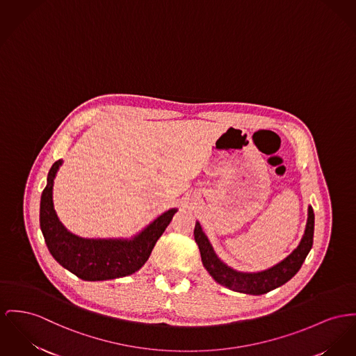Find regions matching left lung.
<instances>
[{"mask_svg": "<svg viewBox=\"0 0 356 356\" xmlns=\"http://www.w3.org/2000/svg\"><path fill=\"white\" fill-rule=\"evenodd\" d=\"M313 232H314V213L312 207H309L305 235L302 237L300 245L277 266L266 271L252 273V274L237 273L220 261L214 254L208 237L205 236V234L202 232V228L198 221L195 222V228H194V238H195V243L198 244L204 267L213 277L216 282L235 291L247 293L252 296H261L286 284L298 273V270L301 268L302 263L312 248Z\"/></svg>", "mask_w": 356, "mask_h": 356, "instance_id": "1", "label": "left lung"}]
</instances>
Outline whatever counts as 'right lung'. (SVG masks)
Segmentation results:
<instances>
[{
    "label": "right lung",
    "instance_id": "obj_1",
    "mask_svg": "<svg viewBox=\"0 0 356 356\" xmlns=\"http://www.w3.org/2000/svg\"><path fill=\"white\" fill-rule=\"evenodd\" d=\"M62 161L48 172L40 201V228L55 261L83 281H106L134 274L151 255L177 209H170L132 240H92L70 234L59 221L52 202L54 178Z\"/></svg>",
    "mask_w": 356,
    "mask_h": 356
}]
</instances>
